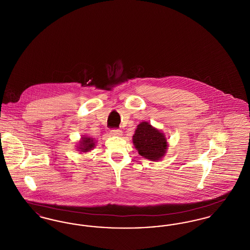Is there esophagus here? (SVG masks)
<instances>
[{"label": "esophagus", "mask_w": 250, "mask_h": 250, "mask_svg": "<svg viewBox=\"0 0 250 250\" xmlns=\"http://www.w3.org/2000/svg\"><path fill=\"white\" fill-rule=\"evenodd\" d=\"M110 135L111 136H121L122 135V131L120 129H111L110 130Z\"/></svg>", "instance_id": "esophagus-1"}]
</instances>
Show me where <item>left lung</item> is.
Masks as SVG:
<instances>
[{
    "label": "left lung",
    "instance_id": "8db88e82",
    "mask_svg": "<svg viewBox=\"0 0 250 250\" xmlns=\"http://www.w3.org/2000/svg\"><path fill=\"white\" fill-rule=\"evenodd\" d=\"M133 143L139 154L151 161H158L166 154V137L164 133L152 126L148 122L138 125L133 136Z\"/></svg>",
    "mask_w": 250,
    "mask_h": 250
}]
</instances>
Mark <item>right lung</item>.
I'll list each match as a JSON object with an SVG mask.
<instances>
[{"instance_id": "add662e5", "label": "right lung", "mask_w": 250, "mask_h": 250, "mask_svg": "<svg viewBox=\"0 0 250 250\" xmlns=\"http://www.w3.org/2000/svg\"><path fill=\"white\" fill-rule=\"evenodd\" d=\"M94 147H95L94 139L91 137L83 136L82 137V140L80 141V144L77 148H78V151H80L81 153H86L93 150Z\"/></svg>"}]
</instances>
